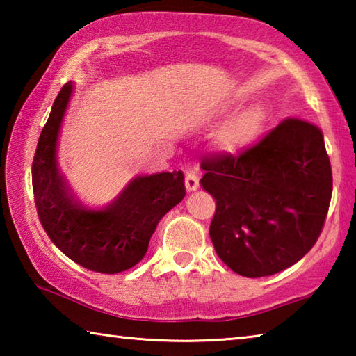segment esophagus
Instances as JSON below:
<instances>
[{"label": "esophagus", "mask_w": 356, "mask_h": 356, "mask_svg": "<svg viewBox=\"0 0 356 356\" xmlns=\"http://www.w3.org/2000/svg\"><path fill=\"white\" fill-rule=\"evenodd\" d=\"M200 186V179L195 171H186L185 174V188L188 191H195Z\"/></svg>", "instance_id": "34e87169"}]
</instances>
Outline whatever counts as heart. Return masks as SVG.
<instances>
[{
  "mask_svg": "<svg viewBox=\"0 0 356 356\" xmlns=\"http://www.w3.org/2000/svg\"><path fill=\"white\" fill-rule=\"evenodd\" d=\"M232 110V100H225L213 108L212 118H226ZM265 122H267V116H265L262 106L252 105L245 108L222 125L218 136H216L220 149L231 155H240L252 149L261 141Z\"/></svg>",
  "mask_w": 356,
  "mask_h": 356,
  "instance_id": "heart-1",
  "label": "heart"
}]
</instances>
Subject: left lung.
Wrapping results in <instances>:
<instances>
[{"label":"left lung","mask_w":356,"mask_h":356,"mask_svg":"<svg viewBox=\"0 0 356 356\" xmlns=\"http://www.w3.org/2000/svg\"><path fill=\"white\" fill-rule=\"evenodd\" d=\"M204 190L216 201L210 238L246 278L298 262L321 236L333 191L330 159L316 125L286 119L254 147L202 160Z\"/></svg>","instance_id":"8db88e82"}]
</instances>
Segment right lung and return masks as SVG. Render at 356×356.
Masks as SVG:
<instances>
[{
	"label": "right lung",
	"instance_id": "1",
	"mask_svg": "<svg viewBox=\"0 0 356 356\" xmlns=\"http://www.w3.org/2000/svg\"><path fill=\"white\" fill-rule=\"evenodd\" d=\"M74 83L59 91L33 160L39 220L65 256L99 273H120L141 261L159 221L185 196L184 172L138 176L104 207L84 206L58 166V138Z\"/></svg>",
	"mask_w": 356,
	"mask_h": 356
}]
</instances>
